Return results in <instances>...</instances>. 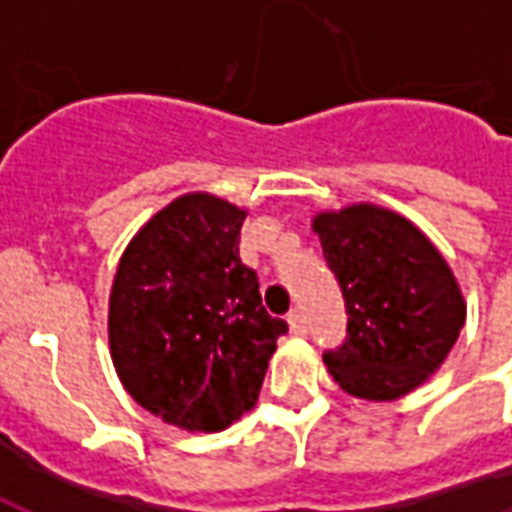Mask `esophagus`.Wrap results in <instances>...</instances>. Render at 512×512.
Returning a JSON list of instances; mask_svg holds the SVG:
<instances>
[{"mask_svg":"<svg viewBox=\"0 0 512 512\" xmlns=\"http://www.w3.org/2000/svg\"><path fill=\"white\" fill-rule=\"evenodd\" d=\"M288 321H290V332L293 334H299V337H304V334L310 332V323H307V315L301 310H293L288 315Z\"/></svg>","mask_w":512,"mask_h":512,"instance_id":"obj_1","label":"esophagus"}]
</instances>
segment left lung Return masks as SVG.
Here are the masks:
<instances>
[{
  "label": "left lung",
  "mask_w": 512,
  "mask_h": 512,
  "mask_svg": "<svg viewBox=\"0 0 512 512\" xmlns=\"http://www.w3.org/2000/svg\"><path fill=\"white\" fill-rule=\"evenodd\" d=\"M323 257L343 290V345L323 362L348 395L395 400L436 373L466 304L447 260L400 213L351 205L315 216Z\"/></svg>",
  "instance_id": "left-lung-1"
}]
</instances>
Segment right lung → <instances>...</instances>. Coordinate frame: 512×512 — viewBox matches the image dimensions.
Listing matches in <instances>:
<instances>
[{"label": "right lung", "instance_id": "right-lung-1", "mask_svg": "<svg viewBox=\"0 0 512 512\" xmlns=\"http://www.w3.org/2000/svg\"><path fill=\"white\" fill-rule=\"evenodd\" d=\"M244 219L219 197L186 194L136 233L117 266L112 362L128 395L169 425L219 430L249 411L288 332L241 263Z\"/></svg>", "mask_w": 512, "mask_h": 512}]
</instances>
